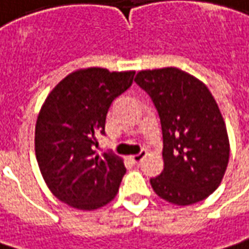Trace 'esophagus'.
I'll return each instance as SVG.
<instances>
[{
    "label": "esophagus",
    "mask_w": 249,
    "mask_h": 249,
    "mask_svg": "<svg viewBox=\"0 0 249 249\" xmlns=\"http://www.w3.org/2000/svg\"><path fill=\"white\" fill-rule=\"evenodd\" d=\"M144 157H146V151H142L140 154H138V155H133V157H131V160L133 162V163H140L142 160H144Z\"/></svg>",
    "instance_id": "obj_1"
}]
</instances>
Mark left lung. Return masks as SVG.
Returning <instances> with one entry per match:
<instances>
[{"label":"left lung","mask_w":249,"mask_h":249,"mask_svg":"<svg viewBox=\"0 0 249 249\" xmlns=\"http://www.w3.org/2000/svg\"><path fill=\"white\" fill-rule=\"evenodd\" d=\"M151 96L163 136V170L150 180L160 199L188 206L206 199L224 178L231 144L224 117L207 86L174 67L135 77Z\"/></svg>","instance_id":"obj_1"}]
</instances>
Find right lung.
<instances>
[{
	"instance_id": "add662e5",
	"label": "right lung",
	"mask_w": 249,
	"mask_h": 249,
	"mask_svg": "<svg viewBox=\"0 0 249 249\" xmlns=\"http://www.w3.org/2000/svg\"><path fill=\"white\" fill-rule=\"evenodd\" d=\"M133 71L83 68L47 95L35 125V155L42 177L69 207L92 211L110 203L126 172L124 160L96 153V135L113 101L131 87Z\"/></svg>"
}]
</instances>
